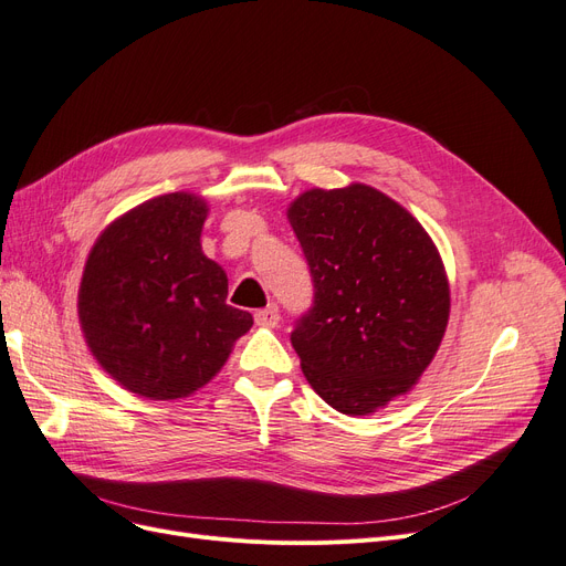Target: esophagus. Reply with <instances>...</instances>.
I'll return each instance as SVG.
<instances>
[{"label": "esophagus", "instance_id": "obj_1", "mask_svg": "<svg viewBox=\"0 0 566 566\" xmlns=\"http://www.w3.org/2000/svg\"><path fill=\"white\" fill-rule=\"evenodd\" d=\"M281 321V313H279V306L276 304H269L266 308H260L255 313V323L260 327H276Z\"/></svg>", "mask_w": 566, "mask_h": 566}]
</instances>
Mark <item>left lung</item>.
<instances>
[{
	"label": "left lung",
	"mask_w": 566,
	"mask_h": 566,
	"mask_svg": "<svg viewBox=\"0 0 566 566\" xmlns=\"http://www.w3.org/2000/svg\"><path fill=\"white\" fill-rule=\"evenodd\" d=\"M287 220L313 279V308L290 336L306 380L338 413L386 409L413 390L448 327L450 285L432 237L365 184L306 190Z\"/></svg>",
	"instance_id": "1"
}]
</instances>
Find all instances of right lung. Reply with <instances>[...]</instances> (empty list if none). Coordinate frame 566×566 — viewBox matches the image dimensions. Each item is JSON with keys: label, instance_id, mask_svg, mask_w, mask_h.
Instances as JSON below:
<instances>
[{"label": "right lung", "instance_id": "right-lung-1", "mask_svg": "<svg viewBox=\"0 0 566 566\" xmlns=\"http://www.w3.org/2000/svg\"><path fill=\"white\" fill-rule=\"evenodd\" d=\"M207 199L169 192L97 237L78 287L90 353L120 386L155 401L205 388L253 315L228 302V274L201 251Z\"/></svg>", "mask_w": 566, "mask_h": 566}]
</instances>
